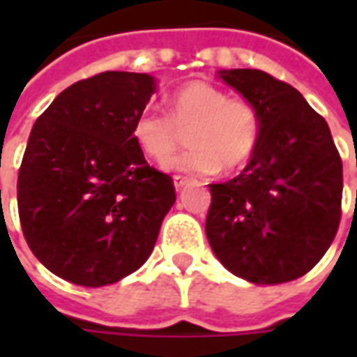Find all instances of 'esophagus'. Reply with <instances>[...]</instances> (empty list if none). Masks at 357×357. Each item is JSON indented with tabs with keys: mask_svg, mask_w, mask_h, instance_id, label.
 I'll use <instances>...</instances> for the list:
<instances>
[{
	"mask_svg": "<svg viewBox=\"0 0 357 357\" xmlns=\"http://www.w3.org/2000/svg\"><path fill=\"white\" fill-rule=\"evenodd\" d=\"M187 183H189V179L183 178V176H174V187H176L178 191H181Z\"/></svg>",
	"mask_w": 357,
	"mask_h": 357,
	"instance_id": "1",
	"label": "esophagus"
}]
</instances>
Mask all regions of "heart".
<instances>
[{
	"label": "heart",
	"instance_id": "heart-1",
	"mask_svg": "<svg viewBox=\"0 0 357 357\" xmlns=\"http://www.w3.org/2000/svg\"><path fill=\"white\" fill-rule=\"evenodd\" d=\"M170 116L158 109L141 110L133 122V141L156 164H165L188 129L194 147L166 165L168 170L210 176L222 166L235 170L247 162L260 139V114L245 101L206 82H191L170 97Z\"/></svg>",
	"mask_w": 357,
	"mask_h": 357
}]
</instances>
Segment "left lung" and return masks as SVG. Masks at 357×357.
I'll return each mask as SVG.
<instances>
[{
  "mask_svg": "<svg viewBox=\"0 0 357 357\" xmlns=\"http://www.w3.org/2000/svg\"><path fill=\"white\" fill-rule=\"evenodd\" d=\"M260 114V139L237 178L210 183L206 237L233 275L255 284L298 279L335 239L342 162L327 122L298 89L255 68L220 70Z\"/></svg>",
  "mask_w": 357,
  "mask_h": 357,
  "instance_id": "8db88e82",
  "label": "left lung"
}]
</instances>
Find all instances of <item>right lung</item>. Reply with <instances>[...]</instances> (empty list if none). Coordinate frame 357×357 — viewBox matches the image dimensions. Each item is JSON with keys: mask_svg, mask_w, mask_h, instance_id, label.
I'll return each instance as SVG.
<instances>
[{"mask_svg": "<svg viewBox=\"0 0 357 357\" xmlns=\"http://www.w3.org/2000/svg\"><path fill=\"white\" fill-rule=\"evenodd\" d=\"M155 91L151 74L110 70L73 84L36 120L17 199L28 247L51 273L105 287L153 252L176 189L132 130Z\"/></svg>", "mask_w": 357, "mask_h": 357, "instance_id": "right-lung-1", "label": "right lung"}]
</instances>
